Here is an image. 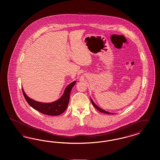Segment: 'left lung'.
I'll return each instance as SVG.
<instances>
[{"instance_id": "left-lung-1", "label": "left lung", "mask_w": 160, "mask_h": 160, "mask_svg": "<svg viewBox=\"0 0 160 160\" xmlns=\"http://www.w3.org/2000/svg\"><path fill=\"white\" fill-rule=\"evenodd\" d=\"M91 101L92 104V105L93 106L95 107L98 110H99V112H102V113H106V114H113L114 113H110V112H107L106 110H103V109H102V108H101L100 107L98 106L97 105H96L95 104V102L93 101V100L92 99V98H91Z\"/></svg>"}]
</instances>
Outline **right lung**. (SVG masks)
I'll return each mask as SVG.
<instances>
[{
    "instance_id": "right-lung-1",
    "label": "right lung",
    "mask_w": 160,
    "mask_h": 160,
    "mask_svg": "<svg viewBox=\"0 0 160 160\" xmlns=\"http://www.w3.org/2000/svg\"><path fill=\"white\" fill-rule=\"evenodd\" d=\"M76 83V81L71 83L68 84L62 95L61 98L52 102H41L35 101L29 98L24 91L22 88L23 95L24 98L28 102V103L33 108L41 112V113L49 115V116H58L63 113L68 105L69 100L70 93L72 88Z\"/></svg>"
}]
</instances>
